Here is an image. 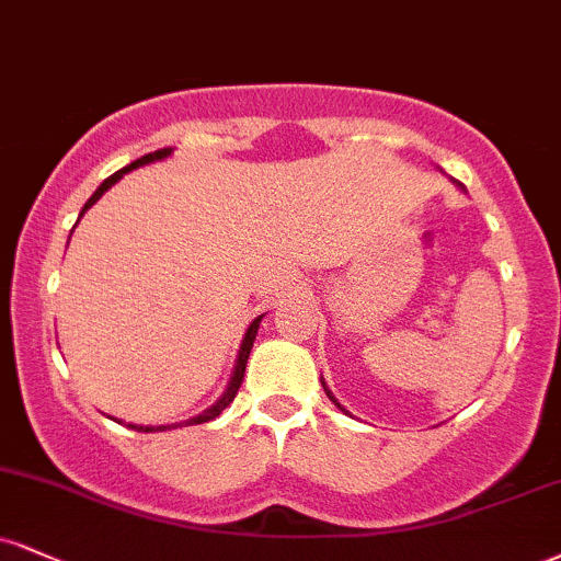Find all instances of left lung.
Listing matches in <instances>:
<instances>
[{"label": "left lung", "mask_w": 561, "mask_h": 561, "mask_svg": "<svg viewBox=\"0 0 561 561\" xmlns=\"http://www.w3.org/2000/svg\"><path fill=\"white\" fill-rule=\"evenodd\" d=\"M321 383H323V381H321ZM323 391H327V397H329V400H332V402L336 404V408H340V410H345V408H342V404H340V402H336V400H334V394H332V391H329L327 387H323Z\"/></svg>", "instance_id": "1"}]
</instances>
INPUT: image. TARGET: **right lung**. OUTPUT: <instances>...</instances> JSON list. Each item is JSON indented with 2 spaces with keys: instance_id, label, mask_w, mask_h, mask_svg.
Returning <instances> with one entry per match:
<instances>
[{
  "instance_id": "obj_1",
  "label": "right lung",
  "mask_w": 561,
  "mask_h": 561,
  "mask_svg": "<svg viewBox=\"0 0 561 561\" xmlns=\"http://www.w3.org/2000/svg\"><path fill=\"white\" fill-rule=\"evenodd\" d=\"M172 153V148H159V151H153V153H146V157H140V159H135L133 164H127V167H123V170L119 172H114L112 178H106L104 182H101V185L96 187V193L91 195V198H88V204L83 206V211H80V216H83L88 208H91L93 204H96V201L101 198V195H104L106 191H110V187L114 185V182L117 180H123V174H127L130 170H138V167H144V164H151V161H159V159H164V157H170ZM261 319L263 316H259V319H253V323L251 327H248V334H245V340H242V347H240V355H238V366H234V376H232V381H229V387H227V391L225 394H221V400L216 402V404H211V408L208 410H204V413L201 415H195V417H191V421H185L187 426H198V423H208V421H214L216 415L221 413V410L227 408L229 402L234 400V394H238V389H240V383H242V376H245V363H248V355H251V347H253V340H255V332H259V323H261ZM127 428H135V431H146V434H151V431H167V428H178V426H127Z\"/></svg>"
}]
</instances>
